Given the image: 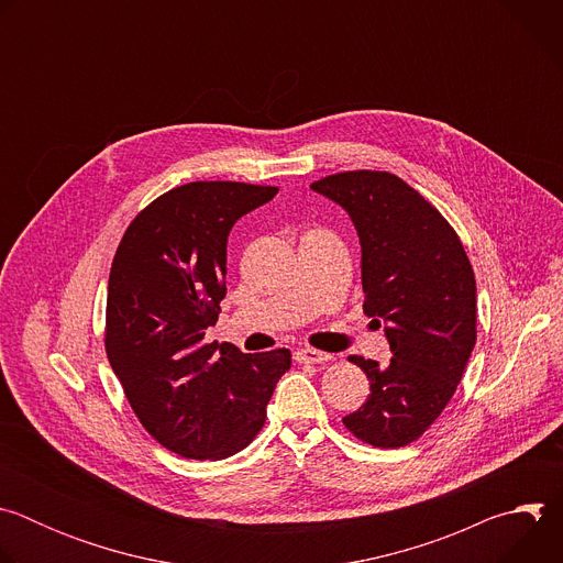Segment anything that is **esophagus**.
Wrapping results in <instances>:
<instances>
[{"mask_svg":"<svg viewBox=\"0 0 563 563\" xmlns=\"http://www.w3.org/2000/svg\"><path fill=\"white\" fill-rule=\"evenodd\" d=\"M334 356L328 354V352H318V350H311V347H305V350H298L296 352V361L298 363H307V365H320V363H330Z\"/></svg>","mask_w":563,"mask_h":563,"instance_id":"34e87169","label":"esophagus"}]
</instances>
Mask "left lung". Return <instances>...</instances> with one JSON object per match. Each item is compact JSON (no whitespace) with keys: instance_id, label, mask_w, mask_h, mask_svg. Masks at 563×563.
<instances>
[{"instance_id":"1","label":"left lung","mask_w":563,"mask_h":563,"mask_svg":"<svg viewBox=\"0 0 563 563\" xmlns=\"http://www.w3.org/2000/svg\"><path fill=\"white\" fill-rule=\"evenodd\" d=\"M339 202L361 240L363 311L391 350L387 365L350 356L369 378L343 426L374 448L417 441L445 410L476 343V283L456 231L389 172H343L311 183Z\"/></svg>"}]
</instances>
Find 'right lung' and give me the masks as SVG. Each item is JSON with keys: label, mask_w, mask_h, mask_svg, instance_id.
Listing matches in <instances>:
<instances>
[{"label": "right lung", "mask_w": 563, "mask_h": 563, "mask_svg": "<svg viewBox=\"0 0 563 563\" xmlns=\"http://www.w3.org/2000/svg\"><path fill=\"white\" fill-rule=\"evenodd\" d=\"M278 187L189 183L126 227L109 274L104 347L144 430L200 461L247 448L265 426L289 350L243 354L205 343L227 294V235Z\"/></svg>", "instance_id": "add662e5"}]
</instances>
